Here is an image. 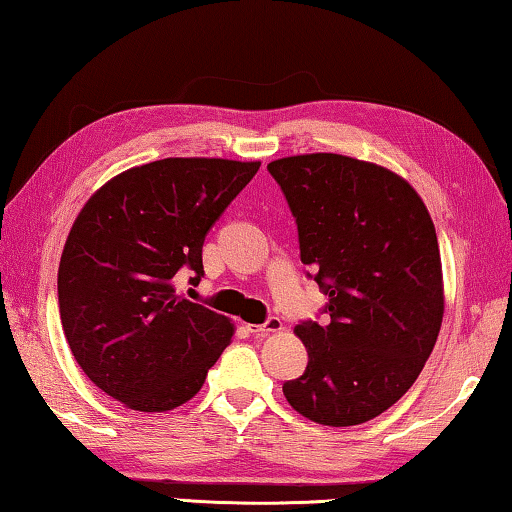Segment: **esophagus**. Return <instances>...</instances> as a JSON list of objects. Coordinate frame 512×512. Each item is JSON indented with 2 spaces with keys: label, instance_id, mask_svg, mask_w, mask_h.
<instances>
[{
  "label": "esophagus",
  "instance_id": "34e87169",
  "mask_svg": "<svg viewBox=\"0 0 512 512\" xmlns=\"http://www.w3.org/2000/svg\"><path fill=\"white\" fill-rule=\"evenodd\" d=\"M248 330L253 332L255 337H266V335H273V332H280L282 321L278 319V316H271V319L262 323V326H248Z\"/></svg>",
  "mask_w": 512,
  "mask_h": 512
}]
</instances>
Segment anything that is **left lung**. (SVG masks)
Returning a JSON list of instances; mask_svg holds the SVG:
<instances>
[{"label":"left lung","mask_w":512,"mask_h":512,"mask_svg":"<svg viewBox=\"0 0 512 512\" xmlns=\"http://www.w3.org/2000/svg\"><path fill=\"white\" fill-rule=\"evenodd\" d=\"M269 173L298 223L300 259L330 321L298 323L310 362L282 387L298 415L358 426L401 399L433 353L444 316L433 218L408 180L335 152L282 157Z\"/></svg>","instance_id":"obj_1"}]
</instances>
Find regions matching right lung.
Returning a JSON list of instances; mask_svg holds the SVG:
<instances>
[{
    "instance_id": "right-lung-1",
    "label": "right lung",
    "mask_w": 512,
    "mask_h": 512,
    "mask_svg": "<svg viewBox=\"0 0 512 512\" xmlns=\"http://www.w3.org/2000/svg\"><path fill=\"white\" fill-rule=\"evenodd\" d=\"M259 161L168 157L102 184L59 264V312L81 371L129 410L166 412L200 392L234 323L177 294L202 243Z\"/></svg>"
}]
</instances>
